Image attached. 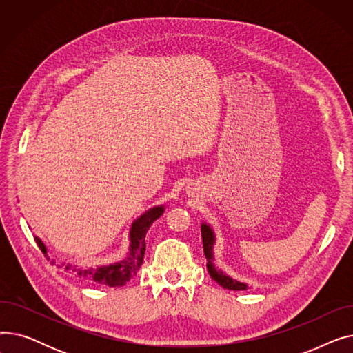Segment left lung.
<instances>
[{"mask_svg": "<svg viewBox=\"0 0 353 353\" xmlns=\"http://www.w3.org/2000/svg\"><path fill=\"white\" fill-rule=\"evenodd\" d=\"M201 239H203V250H205V256L208 259V270H209V274L212 276V279H214L220 286H223L225 289H229V290H246L248 289L246 283L234 281L230 276L221 272L220 269L214 268V265H213V259H214L213 245L216 242V237H214L213 229L206 223L201 225Z\"/></svg>", "mask_w": 353, "mask_h": 353, "instance_id": "1", "label": "left lung"}]
</instances>
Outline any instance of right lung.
<instances>
[{
  "label": "right lung",
  "instance_id": "obj_1",
  "mask_svg": "<svg viewBox=\"0 0 353 353\" xmlns=\"http://www.w3.org/2000/svg\"><path fill=\"white\" fill-rule=\"evenodd\" d=\"M163 212H164L163 206H156L150 210H147L144 214H141L139 219L133 221L132 229H130L128 253H127V257H124L123 261L114 265L88 268V269H81L77 266L67 265L65 270L72 272L77 277H80V279L96 282L103 286H110V288L124 286L130 279H133V277L137 274L140 266L143 265L144 252H145V233L154 223V220H157L163 214ZM34 240L37 242V245H39V248L44 253H47V249L41 242V239L34 237Z\"/></svg>",
  "mask_w": 353,
  "mask_h": 353
}]
</instances>
